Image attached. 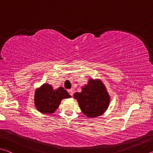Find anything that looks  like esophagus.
Returning <instances> with one entry per match:
<instances>
[{"instance_id": "1", "label": "esophagus", "mask_w": 153, "mask_h": 153, "mask_svg": "<svg viewBox=\"0 0 153 153\" xmlns=\"http://www.w3.org/2000/svg\"><path fill=\"white\" fill-rule=\"evenodd\" d=\"M68 92H69V94H70L71 96H73V94H74V91H73V90H72V89L68 90Z\"/></svg>"}]
</instances>
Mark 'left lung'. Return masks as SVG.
Masks as SVG:
<instances>
[{"label":"left lung","mask_w":153,"mask_h":153,"mask_svg":"<svg viewBox=\"0 0 153 153\" xmlns=\"http://www.w3.org/2000/svg\"><path fill=\"white\" fill-rule=\"evenodd\" d=\"M74 97L83 113L91 118L104 113L110 102L109 94L100 79H90L88 84L82 88V92L75 93Z\"/></svg>","instance_id":"obj_1"}]
</instances>
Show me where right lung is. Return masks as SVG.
<instances>
[{"instance_id": "obj_1", "label": "right lung", "mask_w": 153, "mask_h": 153, "mask_svg": "<svg viewBox=\"0 0 153 153\" xmlns=\"http://www.w3.org/2000/svg\"><path fill=\"white\" fill-rule=\"evenodd\" d=\"M70 97L71 96L63 87L53 90L51 85L45 84L36 89L34 103L38 111L42 113L51 114L56 110L62 99Z\"/></svg>"}]
</instances>
